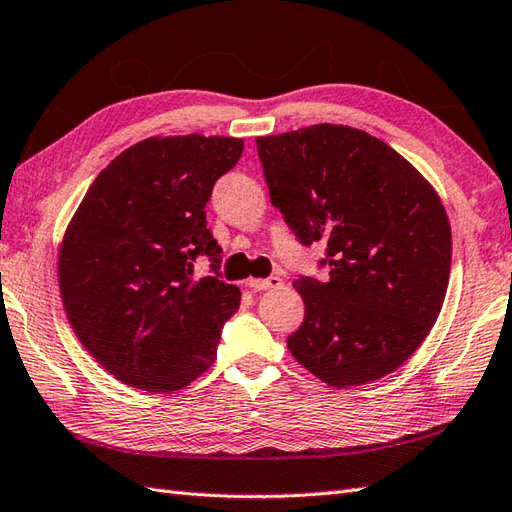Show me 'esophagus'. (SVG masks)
<instances>
[{
  "mask_svg": "<svg viewBox=\"0 0 512 512\" xmlns=\"http://www.w3.org/2000/svg\"><path fill=\"white\" fill-rule=\"evenodd\" d=\"M285 282H282L280 276H269L263 280H247V287L254 289V291H267V289H280Z\"/></svg>",
  "mask_w": 512,
  "mask_h": 512,
  "instance_id": "obj_1",
  "label": "esophagus"
}]
</instances>
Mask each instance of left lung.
Segmentation results:
<instances>
[{
	"mask_svg": "<svg viewBox=\"0 0 512 512\" xmlns=\"http://www.w3.org/2000/svg\"><path fill=\"white\" fill-rule=\"evenodd\" d=\"M271 203L302 245L326 247L328 276H300L304 322L291 355L346 388L412 357L445 302L447 212L425 177L370 133L315 124L258 138Z\"/></svg>",
	"mask_w": 512,
	"mask_h": 512,
	"instance_id": "obj_1",
	"label": "left lung"
}]
</instances>
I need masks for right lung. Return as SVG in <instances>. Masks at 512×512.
I'll list each match as a JSON object with an SVG mask.
<instances>
[{"mask_svg": "<svg viewBox=\"0 0 512 512\" xmlns=\"http://www.w3.org/2000/svg\"><path fill=\"white\" fill-rule=\"evenodd\" d=\"M243 146L197 133L135 144L94 179L67 227L59 254L67 320L131 388L181 390L217 357L241 289L221 280L223 249L206 203ZM201 255L211 274L197 279Z\"/></svg>", "mask_w": 512, "mask_h": 512, "instance_id": "obj_1", "label": "right lung"}]
</instances>
